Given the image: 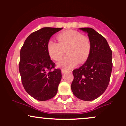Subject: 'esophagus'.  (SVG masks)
<instances>
[{
	"label": "esophagus",
	"instance_id": "1",
	"mask_svg": "<svg viewBox=\"0 0 126 126\" xmlns=\"http://www.w3.org/2000/svg\"><path fill=\"white\" fill-rule=\"evenodd\" d=\"M68 70H66V69H62V73H65L66 72H68Z\"/></svg>",
	"mask_w": 126,
	"mask_h": 126
}]
</instances>
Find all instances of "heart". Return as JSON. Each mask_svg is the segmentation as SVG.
Returning a JSON list of instances; mask_svg holds the SVG:
<instances>
[{"label":"heart","mask_w":126,"mask_h":126,"mask_svg":"<svg viewBox=\"0 0 126 126\" xmlns=\"http://www.w3.org/2000/svg\"><path fill=\"white\" fill-rule=\"evenodd\" d=\"M58 43L50 40L47 51L50 58L58 61L66 52L67 55L57 63L63 69H69L87 60L91 51V43L88 36L76 30H69L57 36Z\"/></svg>","instance_id":"heart-1"}]
</instances>
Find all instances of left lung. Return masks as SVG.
I'll use <instances>...</instances> for the list:
<instances>
[{
  "mask_svg": "<svg viewBox=\"0 0 126 126\" xmlns=\"http://www.w3.org/2000/svg\"><path fill=\"white\" fill-rule=\"evenodd\" d=\"M88 33L91 51L83 65L73 70L71 90L77 98L93 101L102 94L109 85L113 68L112 51L104 36L92 28H80Z\"/></svg>",
  "mask_w": 126,
  "mask_h": 126,
  "instance_id": "left-lung-1",
  "label": "left lung"
}]
</instances>
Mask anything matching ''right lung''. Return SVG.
<instances>
[{
	"mask_svg": "<svg viewBox=\"0 0 126 126\" xmlns=\"http://www.w3.org/2000/svg\"><path fill=\"white\" fill-rule=\"evenodd\" d=\"M62 28L43 27L30 34L20 52L19 64L22 85L29 95L40 101L54 97L62 79L61 70L47 51L50 37Z\"/></svg>",
	"mask_w": 126,
	"mask_h": 126,
	"instance_id": "add662e5",
	"label": "right lung"
}]
</instances>
